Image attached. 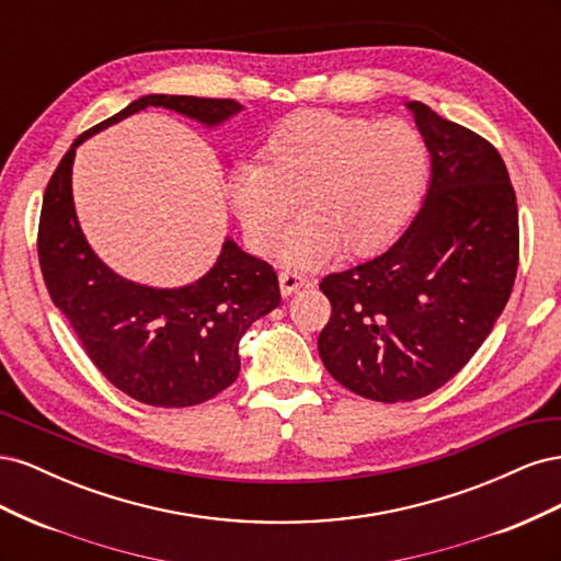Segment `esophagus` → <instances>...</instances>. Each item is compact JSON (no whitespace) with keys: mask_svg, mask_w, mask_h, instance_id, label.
I'll return each mask as SVG.
<instances>
[{"mask_svg":"<svg viewBox=\"0 0 561 561\" xmlns=\"http://www.w3.org/2000/svg\"><path fill=\"white\" fill-rule=\"evenodd\" d=\"M278 283H280V295H283V297H290V295H295L297 290H301V287H307V285H309V278L297 274V271H280Z\"/></svg>","mask_w":561,"mask_h":561,"instance_id":"obj_1","label":"esophagus"}]
</instances>
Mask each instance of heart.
I'll return each mask as SVG.
<instances>
[{
    "label": "heart",
    "mask_w": 561,
    "mask_h": 561,
    "mask_svg": "<svg viewBox=\"0 0 561 561\" xmlns=\"http://www.w3.org/2000/svg\"><path fill=\"white\" fill-rule=\"evenodd\" d=\"M266 163L241 165L231 203L250 241L271 250L299 206L304 219L285 243V260L318 264L339 248L367 254L393 239L410 215L428 154L404 122L304 112L285 122L264 147Z\"/></svg>",
    "instance_id": "obj_1"
}]
</instances>
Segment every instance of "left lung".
<instances>
[{
    "label": "left lung",
    "mask_w": 561,
    "mask_h": 561,
    "mask_svg": "<svg viewBox=\"0 0 561 561\" xmlns=\"http://www.w3.org/2000/svg\"><path fill=\"white\" fill-rule=\"evenodd\" d=\"M431 184L400 239L322 278L332 318L322 365L344 388L410 402L445 386L482 346L513 293L517 198L494 145L412 100Z\"/></svg>",
    "instance_id": "left-lung-1"
}]
</instances>
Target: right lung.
<instances>
[{
	"label": "right lung",
	"mask_w": 561,
	"mask_h": 561,
	"mask_svg": "<svg viewBox=\"0 0 561 561\" xmlns=\"http://www.w3.org/2000/svg\"><path fill=\"white\" fill-rule=\"evenodd\" d=\"M147 107L173 110L203 128L243 112L236 100L151 93L81 133L50 178L39 219L46 290L70 320L93 365L126 396L151 407H192L229 388L241 371L239 342L280 304L266 262L225 239L206 276L182 287H149L118 276L81 231L72 165L81 142Z\"/></svg>",
	"instance_id": "obj_1"
}]
</instances>
